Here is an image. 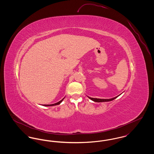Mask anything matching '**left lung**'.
Returning a JSON list of instances; mask_svg holds the SVG:
<instances>
[{
  "instance_id": "1",
  "label": "left lung",
  "mask_w": 154,
  "mask_h": 154,
  "mask_svg": "<svg viewBox=\"0 0 154 154\" xmlns=\"http://www.w3.org/2000/svg\"><path fill=\"white\" fill-rule=\"evenodd\" d=\"M121 95V94H120ZM117 96L115 97H113V98H111V99H97V98H93V97H89L88 96V98H89L91 100H92V101L94 102H110V101H112L114 99H116L117 97H118L119 96Z\"/></svg>"
}]
</instances>
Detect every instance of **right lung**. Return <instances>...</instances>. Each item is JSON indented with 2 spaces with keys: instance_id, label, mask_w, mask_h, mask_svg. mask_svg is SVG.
<instances>
[{
  "instance_id": "1",
  "label": "right lung",
  "mask_w": 154,
  "mask_h": 154,
  "mask_svg": "<svg viewBox=\"0 0 154 154\" xmlns=\"http://www.w3.org/2000/svg\"><path fill=\"white\" fill-rule=\"evenodd\" d=\"M65 97L64 98H63L61 100H60L59 102H58L56 103H54V104H43V106H56V105H58L59 104H60L62 102L63 100V99H65Z\"/></svg>"
}]
</instances>
